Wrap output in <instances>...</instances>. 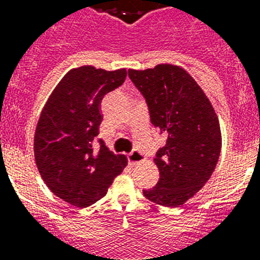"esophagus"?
Masks as SVG:
<instances>
[{"label": "esophagus", "mask_w": 260, "mask_h": 260, "mask_svg": "<svg viewBox=\"0 0 260 260\" xmlns=\"http://www.w3.org/2000/svg\"><path fill=\"white\" fill-rule=\"evenodd\" d=\"M127 160H128V164L130 165H135L138 162H141L144 160V156L143 153L139 152V151H133L127 155Z\"/></svg>", "instance_id": "esophagus-1"}]
</instances>
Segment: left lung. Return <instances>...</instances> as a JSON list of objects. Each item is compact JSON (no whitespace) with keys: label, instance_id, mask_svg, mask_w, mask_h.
<instances>
[{"label":"left lung","instance_id":"left-lung-1","mask_svg":"<svg viewBox=\"0 0 260 260\" xmlns=\"http://www.w3.org/2000/svg\"><path fill=\"white\" fill-rule=\"evenodd\" d=\"M128 77L146 99L151 123L167 135L155 157L158 182L143 195L160 206L178 207L215 171L221 150L219 118L203 89L180 66L128 70Z\"/></svg>","mask_w":260,"mask_h":260}]
</instances>
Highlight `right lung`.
<instances>
[{"instance_id":"add662e5","label":"right lung","mask_w":260,"mask_h":260,"mask_svg":"<svg viewBox=\"0 0 260 260\" xmlns=\"http://www.w3.org/2000/svg\"><path fill=\"white\" fill-rule=\"evenodd\" d=\"M126 69H73L62 78L41 110L35 132V160L50 191L77 207L103 198L127 160L110 152L102 139L100 104L125 82Z\"/></svg>"}]
</instances>
